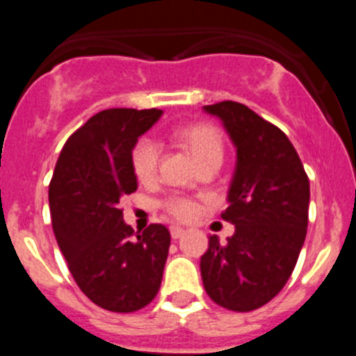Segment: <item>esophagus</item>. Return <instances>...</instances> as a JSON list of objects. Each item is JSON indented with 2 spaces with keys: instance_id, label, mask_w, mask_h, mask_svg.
<instances>
[{
  "instance_id": "esophagus-1",
  "label": "esophagus",
  "mask_w": 356,
  "mask_h": 356,
  "mask_svg": "<svg viewBox=\"0 0 356 356\" xmlns=\"http://www.w3.org/2000/svg\"><path fill=\"white\" fill-rule=\"evenodd\" d=\"M169 232H171V237L175 238H180L181 235L185 234V229L184 228H180V226H171V228H169Z\"/></svg>"
}]
</instances>
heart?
Returning <instances> with one entry per match:
<instances>
[{
    "label": "heart",
    "instance_id": "heart-1",
    "mask_svg": "<svg viewBox=\"0 0 356 356\" xmlns=\"http://www.w3.org/2000/svg\"><path fill=\"white\" fill-rule=\"evenodd\" d=\"M176 139L180 140L185 147H187L196 162L201 165L210 162H219L222 160V137L213 128L212 124H205V122H197V124H191L181 130H178ZM160 162V144L156 143L153 137H143L137 140L131 151V168H134L135 176L140 181H149L155 178L156 171H159ZM163 207L169 210L175 217L180 219H187L194 213V203L193 201L185 200L180 196H172L169 200L163 201Z\"/></svg>",
    "mask_w": 356,
    "mask_h": 356
}]
</instances>
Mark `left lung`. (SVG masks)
Returning <instances> with one entry per match:
<instances>
[{
  "label": "left lung",
  "instance_id": "left-lung-1",
  "mask_svg": "<svg viewBox=\"0 0 356 356\" xmlns=\"http://www.w3.org/2000/svg\"><path fill=\"white\" fill-rule=\"evenodd\" d=\"M203 110L221 119L237 162L221 213L235 234L225 246L217 235L209 238L201 278L217 305L250 312L269 303L294 271L307 237L310 184L294 146L275 124L242 103Z\"/></svg>",
  "mask_w": 356,
  "mask_h": 356
}]
</instances>
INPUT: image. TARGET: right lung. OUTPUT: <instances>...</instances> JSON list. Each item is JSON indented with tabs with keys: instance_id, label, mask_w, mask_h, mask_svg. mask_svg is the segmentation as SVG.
I'll return each mask as SVG.
<instances>
[{
	"instance_id": "add662e5",
	"label": "right lung",
	"mask_w": 356,
	"mask_h": 356,
	"mask_svg": "<svg viewBox=\"0 0 356 356\" xmlns=\"http://www.w3.org/2000/svg\"><path fill=\"white\" fill-rule=\"evenodd\" d=\"M163 112L108 108L64 144L49 184L56 242L87 298L110 312H135L162 284L171 235L149 225L134 238L119 201L137 191L131 151Z\"/></svg>"
}]
</instances>
